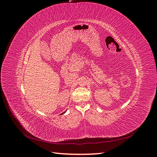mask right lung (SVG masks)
<instances>
[{
    "label": "right lung",
    "mask_w": 157,
    "mask_h": 157,
    "mask_svg": "<svg viewBox=\"0 0 157 157\" xmlns=\"http://www.w3.org/2000/svg\"><path fill=\"white\" fill-rule=\"evenodd\" d=\"M65 113V112H64V113H61V115H63V114H64V113Z\"/></svg>",
    "instance_id": "obj_1"
}]
</instances>
